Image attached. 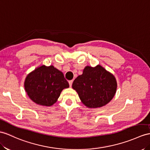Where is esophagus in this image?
Segmentation results:
<instances>
[{"label": "esophagus", "instance_id": "obj_1", "mask_svg": "<svg viewBox=\"0 0 150 150\" xmlns=\"http://www.w3.org/2000/svg\"><path fill=\"white\" fill-rule=\"evenodd\" d=\"M73 82V80H70V81H69V86H72V84Z\"/></svg>", "mask_w": 150, "mask_h": 150}]
</instances>
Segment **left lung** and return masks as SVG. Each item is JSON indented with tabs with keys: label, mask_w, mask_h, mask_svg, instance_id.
<instances>
[{
	"label": "left lung",
	"mask_w": 150,
	"mask_h": 150,
	"mask_svg": "<svg viewBox=\"0 0 150 150\" xmlns=\"http://www.w3.org/2000/svg\"><path fill=\"white\" fill-rule=\"evenodd\" d=\"M72 86L86 106L96 108L111 100L117 83L114 76L98 65L96 67L86 66L83 74L74 79Z\"/></svg>",
	"instance_id": "left-lung-1"
}]
</instances>
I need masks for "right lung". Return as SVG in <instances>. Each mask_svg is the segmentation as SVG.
<instances>
[{"mask_svg":"<svg viewBox=\"0 0 150 150\" xmlns=\"http://www.w3.org/2000/svg\"><path fill=\"white\" fill-rule=\"evenodd\" d=\"M69 86L63 73L53 65L37 68L25 81V89L35 103L50 106L56 103L63 89Z\"/></svg>","mask_w":150,"mask_h":150,"instance_id":"add662e5","label":"right lung"}]
</instances>
